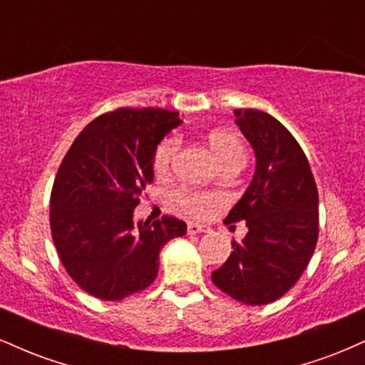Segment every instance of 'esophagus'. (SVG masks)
Instances as JSON below:
<instances>
[{"label": "esophagus", "instance_id": "1", "mask_svg": "<svg viewBox=\"0 0 365 365\" xmlns=\"http://www.w3.org/2000/svg\"><path fill=\"white\" fill-rule=\"evenodd\" d=\"M188 233L190 235H197V233H206L207 228L204 225H199V223H188Z\"/></svg>", "mask_w": 365, "mask_h": 365}]
</instances>
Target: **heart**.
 <instances>
[{
    "label": "heart",
    "mask_w": 365,
    "mask_h": 365,
    "mask_svg": "<svg viewBox=\"0 0 365 365\" xmlns=\"http://www.w3.org/2000/svg\"><path fill=\"white\" fill-rule=\"evenodd\" d=\"M209 145H211L212 154H215L217 161L225 163L230 161V159H240L244 161L245 153L242 142L237 139L232 133L225 132H216L209 137ZM178 148V139L177 137H168L158 145L156 156H154V168L158 171H163L168 168L171 158L177 153ZM177 200L180 206L187 207L188 211L192 212H200L204 211V207L209 206V204L215 200V197L209 194H202V192H180L177 195Z\"/></svg>",
    "instance_id": "obj_1"
}]
</instances>
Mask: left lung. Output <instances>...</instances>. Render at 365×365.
I'll list each match as a JSON object with an SVG mask.
<instances>
[{"mask_svg":"<svg viewBox=\"0 0 365 365\" xmlns=\"http://www.w3.org/2000/svg\"><path fill=\"white\" fill-rule=\"evenodd\" d=\"M235 123L255 154L249 187L226 223L249 228L212 273V283L245 305L274 302L299 282L319 233V197L299 142L269 113L235 110Z\"/></svg>","mask_w":365,"mask_h":365,"instance_id":"left-lung-1","label":"left lung"}]
</instances>
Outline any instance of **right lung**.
<instances>
[{"label": "right lung", "instance_id": "right-lung-1", "mask_svg": "<svg viewBox=\"0 0 365 365\" xmlns=\"http://www.w3.org/2000/svg\"><path fill=\"white\" fill-rule=\"evenodd\" d=\"M180 123L177 111L120 108L92 120L61 161L51 192L53 242L73 282L96 299L145 290L163 247L187 233L177 217L133 220L154 178L158 144Z\"/></svg>", "mask_w": 365, "mask_h": 365}]
</instances>
